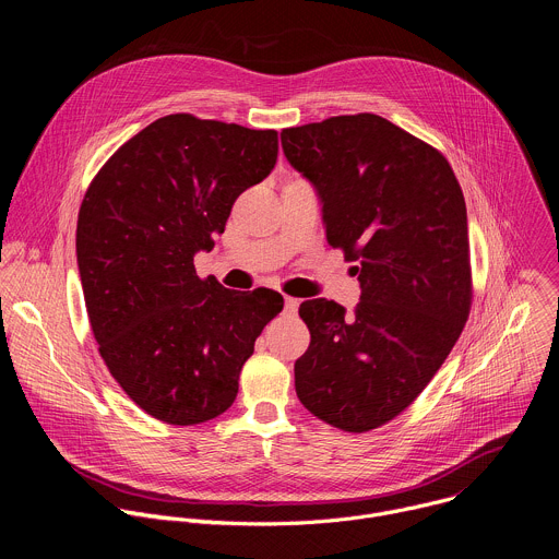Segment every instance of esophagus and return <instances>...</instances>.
<instances>
[{
  "instance_id": "esophagus-1",
  "label": "esophagus",
  "mask_w": 559,
  "mask_h": 559,
  "mask_svg": "<svg viewBox=\"0 0 559 559\" xmlns=\"http://www.w3.org/2000/svg\"><path fill=\"white\" fill-rule=\"evenodd\" d=\"M300 305L298 298H292V296H285V311H296Z\"/></svg>"
}]
</instances>
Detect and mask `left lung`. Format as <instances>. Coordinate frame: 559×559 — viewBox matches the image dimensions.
Instances as JSON below:
<instances>
[{
	"mask_svg": "<svg viewBox=\"0 0 559 559\" xmlns=\"http://www.w3.org/2000/svg\"><path fill=\"white\" fill-rule=\"evenodd\" d=\"M281 143L360 283L354 311L328 298L300 305L311 341L294 365L296 395L316 418L362 433L403 414L462 334V188L442 152L371 112L285 128Z\"/></svg>",
	"mask_w": 559,
	"mask_h": 559,
	"instance_id": "obj_1",
	"label": "left lung"
}]
</instances>
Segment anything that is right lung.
Listing matches in <instances>:
<instances>
[{"mask_svg":"<svg viewBox=\"0 0 559 559\" xmlns=\"http://www.w3.org/2000/svg\"><path fill=\"white\" fill-rule=\"evenodd\" d=\"M276 156V130L168 115L126 141L84 197L76 265L91 328L112 378L156 420L186 427L229 409L283 309L274 289L234 292L194 270Z\"/></svg>","mask_w":559,"mask_h":559,"instance_id":"1","label":"right lung"}]
</instances>
